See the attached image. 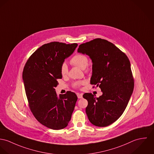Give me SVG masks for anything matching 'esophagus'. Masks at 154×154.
I'll use <instances>...</instances> for the list:
<instances>
[{
	"label": "esophagus",
	"mask_w": 154,
	"mask_h": 154,
	"mask_svg": "<svg viewBox=\"0 0 154 154\" xmlns=\"http://www.w3.org/2000/svg\"><path fill=\"white\" fill-rule=\"evenodd\" d=\"M77 97H78L79 99H82V98H83V94H82L78 93V94H77Z\"/></svg>",
	"instance_id": "34e87169"
}]
</instances>
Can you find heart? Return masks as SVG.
<instances>
[{"label": "heart", "instance_id": "obj_1", "mask_svg": "<svg viewBox=\"0 0 154 154\" xmlns=\"http://www.w3.org/2000/svg\"><path fill=\"white\" fill-rule=\"evenodd\" d=\"M70 63L74 66H77L82 69H85V72L89 71V68L88 67V57L83 54H77L72 57L70 60ZM61 74L63 76H66L68 74V67L66 63H63L60 68ZM85 84V82L83 80L77 81L73 83L74 87L79 88L82 85Z\"/></svg>", "mask_w": 154, "mask_h": 154}]
</instances>
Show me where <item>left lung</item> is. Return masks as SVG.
<instances>
[{"label": "left lung", "instance_id": "1", "mask_svg": "<svg viewBox=\"0 0 154 154\" xmlns=\"http://www.w3.org/2000/svg\"><path fill=\"white\" fill-rule=\"evenodd\" d=\"M78 52L92 60L90 84L99 87V97L85 93V112L90 122L99 127L109 126L125 111L134 88V79L127 55L112 42L96 38L79 45ZM94 87V85L93 86Z\"/></svg>", "mask_w": 154, "mask_h": 154}]
</instances>
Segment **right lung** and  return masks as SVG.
Returning a JSON list of instances; mask_svg holds the SVG:
<instances>
[{"label": "right lung", "mask_w": 154, "mask_h": 154, "mask_svg": "<svg viewBox=\"0 0 154 154\" xmlns=\"http://www.w3.org/2000/svg\"><path fill=\"white\" fill-rule=\"evenodd\" d=\"M78 44L51 42L39 47L27 60L22 73L29 109L36 119L54 130L66 128L71 119L77 97L68 91L55 93L57 80L62 78L60 68Z\"/></svg>", "instance_id": "obj_1"}]
</instances>
